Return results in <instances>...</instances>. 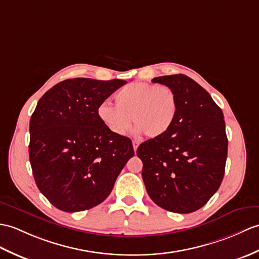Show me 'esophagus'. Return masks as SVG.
<instances>
[{
	"mask_svg": "<svg viewBox=\"0 0 259 259\" xmlns=\"http://www.w3.org/2000/svg\"><path fill=\"white\" fill-rule=\"evenodd\" d=\"M139 141H137V140H134L132 141V146H134V150L135 151H137V149H138V147H139Z\"/></svg>",
	"mask_w": 259,
	"mask_h": 259,
	"instance_id": "34e87169",
	"label": "esophagus"
}]
</instances>
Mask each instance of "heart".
Wrapping results in <instances>:
<instances>
[{"mask_svg": "<svg viewBox=\"0 0 259 259\" xmlns=\"http://www.w3.org/2000/svg\"><path fill=\"white\" fill-rule=\"evenodd\" d=\"M115 105L102 102L98 117L112 135L127 134L132 123L136 134L157 138L169 130L177 117L179 102L174 89L165 85L136 81L119 89Z\"/></svg>", "mask_w": 259, "mask_h": 259, "instance_id": "heart-1", "label": "heart"}]
</instances>
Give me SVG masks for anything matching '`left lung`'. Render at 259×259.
<instances>
[{
	"instance_id": "8db88e82",
	"label": "left lung",
	"mask_w": 259,
	"mask_h": 259,
	"mask_svg": "<svg viewBox=\"0 0 259 259\" xmlns=\"http://www.w3.org/2000/svg\"><path fill=\"white\" fill-rule=\"evenodd\" d=\"M152 82L173 88L179 108L172 127L137 150L143 163V182L160 207L192 213L205 205L224 177L227 137L223 111L188 76H160Z\"/></svg>"
}]
</instances>
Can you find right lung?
Segmentation results:
<instances>
[{
	"mask_svg": "<svg viewBox=\"0 0 259 259\" xmlns=\"http://www.w3.org/2000/svg\"><path fill=\"white\" fill-rule=\"evenodd\" d=\"M124 83L73 78L38 100L29 122V162L37 188L61 211H86L104 202L135 155L129 138L112 135L97 113Z\"/></svg>",
	"mask_w": 259,
	"mask_h": 259,
	"instance_id": "add662e5",
	"label": "right lung"
}]
</instances>
